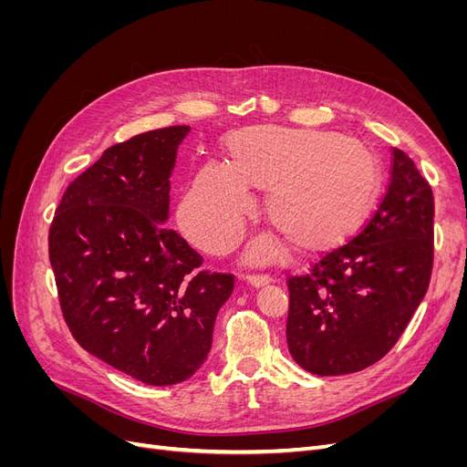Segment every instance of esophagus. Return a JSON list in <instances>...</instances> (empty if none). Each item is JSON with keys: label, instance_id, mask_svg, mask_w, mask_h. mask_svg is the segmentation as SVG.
Segmentation results:
<instances>
[{"label": "esophagus", "instance_id": "esophagus-1", "mask_svg": "<svg viewBox=\"0 0 467 467\" xmlns=\"http://www.w3.org/2000/svg\"><path fill=\"white\" fill-rule=\"evenodd\" d=\"M245 278H247V282H249L253 288H261V286L268 285V282L273 280L268 275H247Z\"/></svg>", "mask_w": 467, "mask_h": 467}]
</instances>
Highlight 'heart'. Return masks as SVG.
<instances>
[{"mask_svg":"<svg viewBox=\"0 0 467 467\" xmlns=\"http://www.w3.org/2000/svg\"><path fill=\"white\" fill-rule=\"evenodd\" d=\"M228 165L206 163L179 204V223L194 245L225 253L244 232L266 191L265 218L296 251L321 253L355 234L381 189L376 151L341 132L257 124L225 140ZM285 242L268 235L251 247L253 261L275 259Z\"/></svg>","mask_w":467,"mask_h":467,"instance_id":"b5f03b06","label":"heart"}]
</instances>
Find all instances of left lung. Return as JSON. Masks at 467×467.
Instances as JSON below:
<instances>
[{"label": "left lung", "instance_id": "left-lung-1", "mask_svg": "<svg viewBox=\"0 0 467 467\" xmlns=\"http://www.w3.org/2000/svg\"><path fill=\"white\" fill-rule=\"evenodd\" d=\"M432 220L429 181L393 148L388 191L364 230L288 278L286 341L304 370L352 374L388 355L429 288Z\"/></svg>", "mask_w": 467, "mask_h": 467}]
</instances>
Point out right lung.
<instances>
[{
    "mask_svg": "<svg viewBox=\"0 0 467 467\" xmlns=\"http://www.w3.org/2000/svg\"><path fill=\"white\" fill-rule=\"evenodd\" d=\"M189 126L138 134L69 182L48 234L64 319L76 341L150 386H173L206 360L234 275L202 257L169 218V177Z\"/></svg>",
    "mask_w": 467,
    "mask_h": 467,
    "instance_id": "1",
    "label": "right lung"
}]
</instances>
